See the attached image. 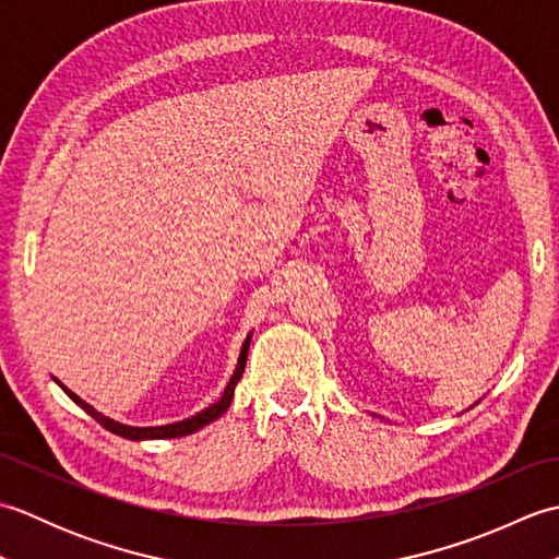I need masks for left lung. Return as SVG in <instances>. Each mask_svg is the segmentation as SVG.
Returning <instances> with one entry per match:
<instances>
[{
    "mask_svg": "<svg viewBox=\"0 0 559 559\" xmlns=\"http://www.w3.org/2000/svg\"><path fill=\"white\" fill-rule=\"evenodd\" d=\"M473 406H476V403H473ZM473 406H471V408H473Z\"/></svg>",
    "mask_w": 559,
    "mask_h": 559,
    "instance_id": "1",
    "label": "left lung"
}]
</instances>
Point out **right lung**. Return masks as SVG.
<instances>
[{"instance_id":"right-lung-1","label":"right lung","mask_w":559,"mask_h":559,"mask_svg":"<svg viewBox=\"0 0 559 559\" xmlns=\"http://www.w3.org/2000/svg\"><path fill=\"white\" fill-rule=\"evenodd\" d=\"M249 341H252V331H249L247 338L242 341V348H240V355H237V365H235V372L230 377L228 386H225L223 396L211 403L209 408L199 411L197 415H192V418H185V420H177V423H170V425H156V427H134V425H124V423H117L112 418H108V415H103L100 411H96L91 406V403H86L83 399H79L74 391L67 389L62 382H59L57 377H52L55 382L62 386L64 394L76 403V406H81L83 411H86L93 420H98L105 430H110L115 435H120L124 439H134V442H141V439H175V437H185V435H192L197 430H201V427L213 423L216 418H221V415L230 408L233 403V396H235V386L237 382L242 379V372H245V362H247V353H249Z\"/></svg>"}]
</instances>
